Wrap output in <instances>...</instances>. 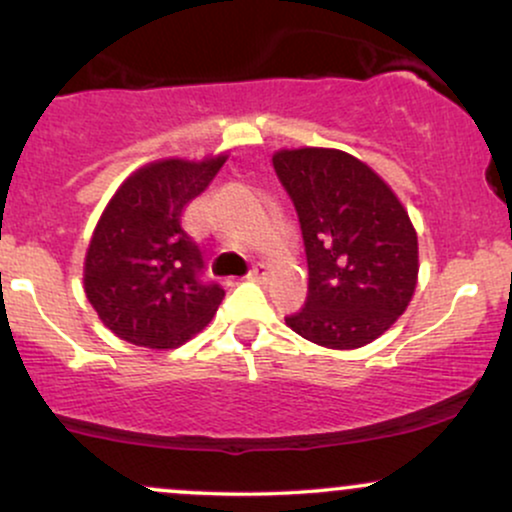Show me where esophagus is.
<instances>
[{"instance_id": "esophagus-1", "label": "esophagus", "mask_w": 512, "mask_h": 512, "mask_svg": "<svg viewBox=\"0 0 512 512\" xmlns=\"http://www.w3.org/2000/svg\"><path fill=\"white\" fill-rule=\"evenodd\" d=\"M267 276H269L267 267H264V264H255V267L250 269L248 279H250V281H257V284H262V281H267Z\"/></svg>"}]
</instances>
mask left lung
I'll list each match as a JSON object with an SVG mask.
<instances>
[{
    "label": "left lung",
    "mask_w": 512,
    "mask_h": 512,
    "mask_svg": "<svg viewBox=\"0 0 512 512\" xmlns=\"http://www.w3.org/2000/svg\"><path fill=\"white\" fill-rule=\"evenodd\" d=\"M274 170L301 221L305 308L286 325L327 349H358L397 322L414 296L419 240L390 185L339 149H281Z\"/></svg>",
    "instance_id": "left-lung-1"
}]
</instances>
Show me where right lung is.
<instances>
[{
    "label": "right lung",
    "instance_id": "add662e5",
    "mask_svg": "<svg viewBox=\"0 0 512 512\" xmlns=\"http://www.w3.org/2000/svg\"><path fill=\"white\" fill-rule=\"evenodd\" d=\"M226 154L163 158L122 182L96 223L84 291L103 325L129 344L175 349L209 325L226 291L202 281V250L182 211L216 178Z\"/></svg>",
    "mask_w": 512,
    "mask_h": 512
}]
</instances>
